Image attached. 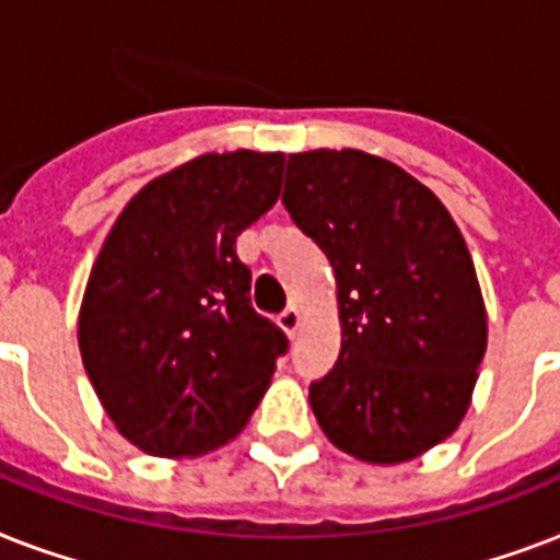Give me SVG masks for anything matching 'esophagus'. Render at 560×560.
Listing matches in <instances>:
<instances>
[{"label": "esophagus", "instance_id": "esophagus-1", "mask_svg": "<svg viewBox=\"0 0 560 560\" xmlns=\"http://www.w3.org/2000/svg\"><path fill=\"white\" fill-rule=\"evenodd\" d=\"M279 328H281V331H284V334H288L290 340L296 337L299 328H302V314H299L296 307H288V311H284V314L279 316Z\"/></svg>", "mask_w": 560, "mask_h": 560}]
</instances>
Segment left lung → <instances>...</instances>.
<instances>
[{
	"instance_id": "8db88e82",
	"label": "left lung",
	"mask_w": 560,
	"mask_h": 560,
	"mask_svg": "<svg viewBox=\"0 0 560 560\" xmlns=\"http://www.w3.org/2000/svg\"><path fill=\"white\" fill-rule=\"evenodd\" d=\"M281 202L337 279L340 358L311 383L316 421L360 462L416 459L456 433L488 346L456 220L395 162L351 148L290 153Z\"/></svg>"
}]
</instances>
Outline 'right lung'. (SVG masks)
<instances>
[{
  "label": "right lung",
  "mask_w": 560,
  "mask_h": 560,
  "mask_svg": "<svg viewBox=\"0 0 560 560\" xmlns=\"http://www.w3.org/2000/svg\"><path fill=\"white\" fill-rule=\"evenodd\" d=\"M284 153H202L118 214L78 316L83 369L139 451L194 459L246 427L288 351L249 305L237 235L272 209Z\"/></svg>",
  "instance_id": "obj_1"
}]
</instances>
